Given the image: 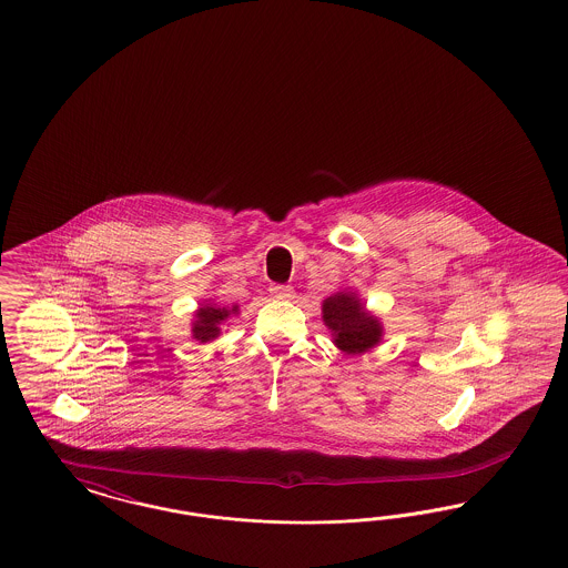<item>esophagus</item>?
<instances>
[{"label":"esophagus","mask_w":568,"mask_h":568,"mask_svg":"<svg viewBox=\"0 0 568 568\" xmlns=\"http://www.w3.org/2000/svg\"><path fill=\"white\" fill-rule=\"evenodd\" d=\"M271 295L276 300H292L294 287L292 285H271Z\"/></svg>","instance_id":"obj_1"}]
</instances>
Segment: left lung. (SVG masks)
Returning <instances> with one entry per match:
<instances>
[{"label":"left lung","instance_id":"obj_1","mask_svg":"<svg viewBox=\"0 0 568 568\" xmlns=\"http://www.w3.org/2000/svg\"><path fill=\"white\" fill-rule=\"evenodd\" d=\"M321 315L325 327L332 332L336 348L346 355L367 353L385 336L383 321L365 308L362 297L355 292L327 295L321 304Z\"/></svg>","mask_w":568,"mask_h":568}]
</instances>
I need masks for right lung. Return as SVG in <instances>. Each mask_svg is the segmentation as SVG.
Returning <instances> with one entry per match:
<instances>
[{
  "mask_svg": "<svg viewBox=\"0 0 568 568\" xmlns=\"http://www.w3.org/2000/svg\"><path fill=\"white\" fill-rule=\"evenodd\" d=\"M232 315H239V306L234 304L232 308L227 306H217L213 302H203L192 318V338L194 341L211 342L215 341L222 334V325L226 323Z\"/></svg>",
  "mask_w": 568,
  "mask_h": 568,
  "instance_id": "obj_1",
  "label": "right lung"
}]
</instances>
